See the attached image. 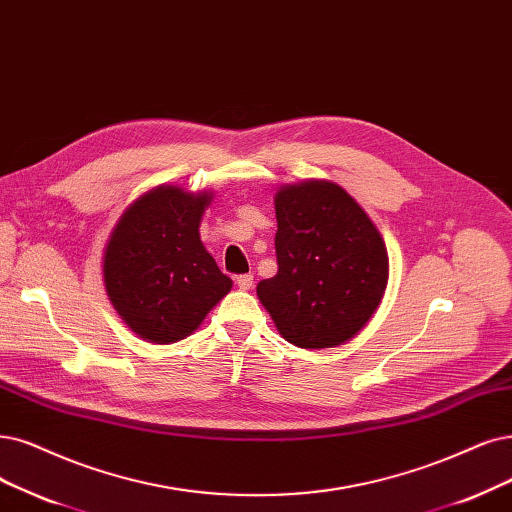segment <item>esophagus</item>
Wrapping results in <instances>:
<instances>
[{
  "mask_svg": "<svg viewBox=\"0 0 512 512\" xmlns=\"http://www.w3.org/2000/svg\"><path fill=\"white\" fill-rule=\"evenodd\" d=\"M236 285H238L242 291H249V289H253V285H255V278H253V274H240V276H236Z\"/></svg>",
  "mask_w": 512,
  "mask_h": 512,
  "instance_id": "obj_1",
  "label": "esophagus"
}]
</instances>
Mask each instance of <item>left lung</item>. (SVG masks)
Instances as JSON below:
<instances>
[{
	"label": "left lung",
	"instance_id": "left-lung-1",
	"mask_svg": "<svg viewBox=\"0 0 512 512\" xmlns=\"http://www.w3.org/2000/svg\"><path fill=\"white\" fill-rule=\"evenodd\" d=\"M278 272L257 297L287 342L318 350L348 342L380 306L388 282L384 240L335 183L282 187L274 198Z\"/></svg>",
	"mask_w": 512,
	"mask_h": 512
}]
</instances>
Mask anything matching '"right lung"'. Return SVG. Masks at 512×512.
Wrapping results in <instances>:
<instances>
[{"label": "right lung", "instance_id": "right-lung-1", "mask_svg": "<svg viewBox=\"0 0 512 512\" xmlns=\"http://www.w3.org/2000/svg\"><path fill=\"white\" fill-rule=\"evenodd\" d=\"M211 194L162 185L141 196L113 227L103 257L113 308L139 337L170 344L192 335L232 289L200 242Z\"/></svg>", "mask_w": 512, "mask_h": 512}]
</instances>
